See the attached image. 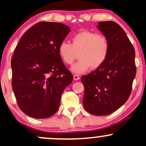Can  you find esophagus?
Instances as JSON below:
<instances>
[{"label":"esophagus","instance_id":"obj_1","mask_svg":"<svg viewBox=\"0 0 146 146\" xmlns=\"http://www.w3.org/2000/svg\"><path fill=\"white\" fill-rule=\"evenodd\" d=\"M73 78H74V80L77 81V80H80V76L78 75H74V76H73Z\"/></svg>","mask_w":146,"mask_h":146}]
</instances>
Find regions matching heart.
Listing matches in <instances>:
<instances>
[{"label": "heart", "mask_w": 146, "mask_h": 146, "mask_svg": "<svg viewBox=\"0 0 146 146\" xmlns=\"http://www.w3.org/2000/svg\"><path fill=\"white\" fill-rule=\"evenodd\" d=\"M110 42L103 35L84 31L76 33L71 37V44L62 41L58 46V54L63 62L71 64L78 53L79 60L71 67L75 74L85 73L90 67L96 69L100 67L108 57Z\"/></svg>", "instance_id": "heart-1"}]
</instances>
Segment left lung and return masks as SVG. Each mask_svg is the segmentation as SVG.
Returning <instances> with one entry per match:
<instances>
[{"label":"left lung","instance_id":"obj_1","mask_svg":"<svg viewBox=\"0 0 146 146\" xmlns=\"http://www.w3.org/2000/svg\"><path fill=\"white\" fill-rule=\"evenodd\" d=\"M97 29L108 37L110 51L95 71L81 78L84 86L83 105L95 115H106L126 103L136 75L135 52L120 25L113 21L99 22Z\"/></svg>","mask_w":146,"mask_h":146}]
</instances>
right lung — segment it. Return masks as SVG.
<instances>
[{
	"label": "right lung",
	"mask_w": 146,
	"mask_h": 146,
	"mask_svg": "<svg viewBox=\"0 0 146 146\" xmlns=\"http://www.w3.org/2000/svg\"><path fill=\"white\" fill-rule=\"evenodd\" d=\"M71 31L59 22H41L22 35L11 58L12 88L19 108L33 118L52 116L73 76L58 54Z\"/></svg>",
	"instance_id": "right-lung-1"
}]
</instances>
